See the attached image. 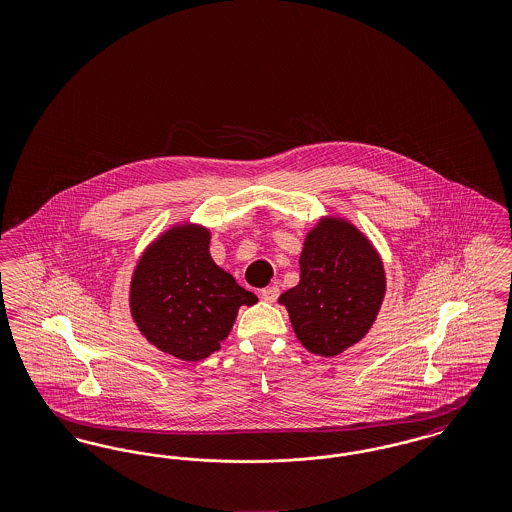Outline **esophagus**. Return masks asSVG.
Returning <instances> with one entry per match:
<instances>
[{
  "label": "esophagus",
  "instance_id": "1",
  "mask_svg": "<svg viewBox=\"0 0 512 512\" xmlns=\"http://www.w3.org/2000/svg\"><path fill=\"white\" fill-rule=\"evenodd\" d=\"M278 295H280V288L278 286H268L265 290H261V297L268 301V303H274L278 299Z\"/></svg>",
  "mask_w": 512,
  "mask_h": 512
}]
</instances>
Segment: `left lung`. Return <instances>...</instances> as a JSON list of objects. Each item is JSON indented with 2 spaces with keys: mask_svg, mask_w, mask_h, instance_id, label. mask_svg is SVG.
Instances as JSON below:
<instances>
[{
  "mask_svg": "<svg viewBox=\"0 0 512 512\" xmlns=\"http://www.w3.org/2000/svg\"><path fill=\"white\" fill-rule=\"evenodd\" d=\"M299 284L280 295L305 349L334 357L365 338L386 293L384 265L347 220L324 219L299 259Z\"/></svg>",
  "mask_w": 512,
  "mask_h": 512,
  "instance_id": "8db88e82",
  "label": "left lung"
}]
</instances>
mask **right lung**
I'll use <instances>...</instances> for the list:
<instances>
[{
    "label": "right lung",
    "instance_id": "1",
    "mask_svg": "<svg viewBox=\"0 0 512 512\" xmlns=\"http://www.w3.org/2000/svg\"><path fill=\"white\" fill-rule=\"evenodd\" d=\"M209 232L174 226L149 245L134 270L130 309L149 343L182 361H201L220 349L242 305L257 295L215 265Z\"/></svg>",
    "mask_w": 512,
    "mask_h": 512
}]
</instances>
